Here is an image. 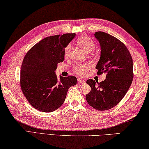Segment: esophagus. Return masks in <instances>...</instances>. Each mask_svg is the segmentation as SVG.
Listing matches in <instances>:
<instances>
[{
	"instance_id": "obj_1",
	"label": "esophagus",
	"mask_w": 149,
	"mask_h": 149,
	"mask_svg": "<svg viewBox=\"0 0 149 149\" xmlns=\"http://www.w3.org/2000/svg\"><path fill=\"white\" fill-rule=\"evenodd\" d=\"M77 81H78V83H82V84L85 83V81L83 80V79H81V78H78Z\"/></svg>"
}]
</instances>
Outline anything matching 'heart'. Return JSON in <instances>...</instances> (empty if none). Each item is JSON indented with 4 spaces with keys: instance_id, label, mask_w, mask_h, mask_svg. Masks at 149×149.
Instances as JSON below:
<instances>
[{
    "instance_id": "b5f03b06",
    "label": "heart",
    "mask_w": 149,
    "mask_h": 149,
    "mask_svg": "<svg viewBox=\"0 0 149 149\" xmlns=\"http://www.w3.org/2000/svg\"><path fill=\"white\" fill-rule=\"evenodd\" d=\"M77 42L78 45L81 47L83 49L86 51V53L91 52L94 50L96 47V44L91 38L86 36H83L77 39ZM71 44H68L66 45V47L64 48V56H68L69 55L70 50H71ZM90 68V66L88 64L83 63V64H79L75 65L74 68V70L75 73L79 75H83L86 71Z\"/></svg>"
}]
</instances>
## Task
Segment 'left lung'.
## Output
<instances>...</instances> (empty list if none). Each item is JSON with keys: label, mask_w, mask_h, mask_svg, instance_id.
I'll list each match as a JSON object with an SVG mask.
<instances>
[{"label": "left lung", "mask_w": 149, "mask_h": 149, "mask_svg": "<svg viewBox=\"0 0 149 149\" xmlns=\"http://www.w3.org/2000/svg\"><path fill=\"white\" fill-rule=\"evenodd\" d=\"M94 36L101 47L97 74L105 73L106 79L100 83L86 81L91 90L85 97L91 107L106 111L117 105L128 92L134 78L133 60L126 45L117 38L101 31Z\"/></svg>", "instance_id": "left-lung-1"}]
</instances>
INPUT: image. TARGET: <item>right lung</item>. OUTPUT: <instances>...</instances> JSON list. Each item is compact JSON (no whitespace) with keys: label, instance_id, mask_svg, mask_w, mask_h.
<instances>
[{"label":"right lung","instance_id":"obj_1","mask_svg":"<svg viewBox=\"0 0 149 149\" xmlns=\"http://www.w3.org/2000/svg\"><path fill=\"white\" fill-rule=\"evenodd\" d=\"M75 36L68 33L45 38L30 49L23 58L21 89L29 104L40 111L50 113L58 109L69 88L76 85L75 76H60L58 81L55 72L58 64L64 61V47Z\"/></svg>","mask_w":149,"mask_h":149}]
</instances>
